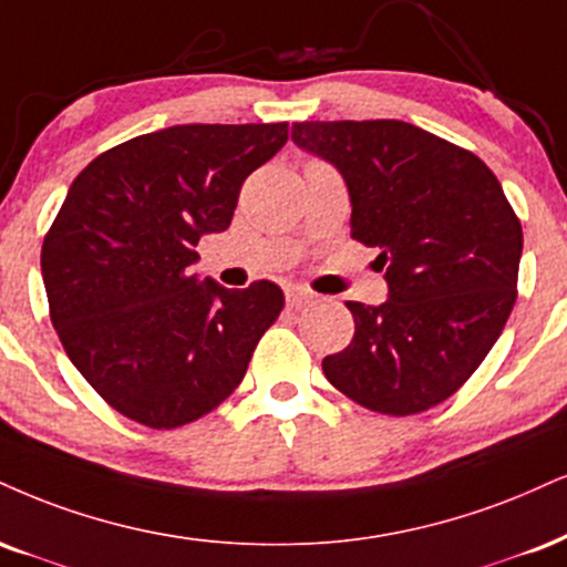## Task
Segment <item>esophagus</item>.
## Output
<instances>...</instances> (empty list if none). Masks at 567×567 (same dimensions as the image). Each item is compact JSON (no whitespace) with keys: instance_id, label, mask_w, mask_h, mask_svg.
I'll return each instance as SVG.
<instances>
[{"instance_id":"1","label":"esophagus","mask_w":567,"mask_h":567,"mask_svg":"<svg viewBox=\"0 0 567 567\" xmlns=\"http://www.w3.org/2000/svg\"><path fill=\"white\" fill-rule=\"evenodd\" d=\"M285 298H288V306H296V309H301V306L311 303L317 296H313L311 290L298 288V285H290V288L285 290Z\"/></svg>"}]
</instances>
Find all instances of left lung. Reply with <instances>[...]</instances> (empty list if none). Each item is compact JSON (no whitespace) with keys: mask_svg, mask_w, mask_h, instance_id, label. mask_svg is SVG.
<instances>
[{"mask_svg":"<svg viewBox=\"0 0 567 567\" xmlns=\"http://www.w3.org/2000/svg\"><path fill=\"white\" fill-rule=\"evenodd\" d=\"M292 142L343 174L351 237L385 266L388 301L346 303L357 330L324 357V378L393 417L441 404L478 370L517 298L523 229L499 179L404 121H303Z\"/></svg>","mask_w":567,"mask_h":567,"instance_id":"8db88e82","label":"left lung"}]
</instances>
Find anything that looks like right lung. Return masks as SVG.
Listing matches in <instances>:
<instances>
[{"label":"right lung","instance_id":"add662e5","mask_svg":"<svg viewBox=\"0 0 567 567\" xmlns=\"http://www.w3.org/2000/svg\"><path fill=\"white\" fill-rule=\"evenodd\" d=\"M285 142V121L168 126L73 179L42 245L50 319L73 367L124 417L172 431L243 383L285 296L269 279L200 282L195 245L229 227L243 182Z\"/></svg>","mask_w":567,"mask_h":567}]
</instances>
